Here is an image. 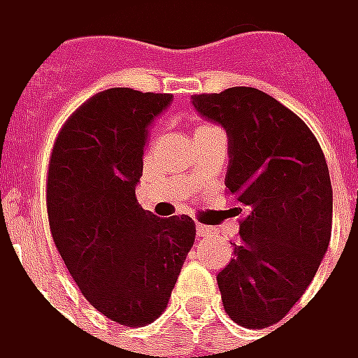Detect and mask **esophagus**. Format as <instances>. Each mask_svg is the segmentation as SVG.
Segmentation results:
<instances>
[{
	"label": "esophagus",
	"instance_id": "obj_1",
	"mask_svg": "<svg viewBox=\"0 0 358 358\" xmlns=\"http://www.w3.org/2000/svg\"><path fill=\"white\" fill-rule=\"evenodd\" d=\"M218 230L215 227H208V224H196V236L199 238H213V236H217Z\"/></svg>",
	"mask_w": 358,
	"mask_h": 358
}]
</instances>
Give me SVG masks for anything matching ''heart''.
I'll use <instances>...</instances> for the list:
<instances>
[{
    "instance_id": "b5f03b06",
    "label": "heart",
    "mask_w": 358,
    "mask_h": 358,
    "mask_svg": "<svg viewBox=\"0 0 358 358\" xmlns=\"http://www.w3.org/2000/svg\"><path fill=\"white\" fill-rule=\"evenodd\" d=\"M201 128H205V126H201Z\"/></svg>"
}]
</instances>
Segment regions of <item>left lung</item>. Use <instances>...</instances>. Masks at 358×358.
Here are the masks:
<instances>
[{
    "mask_svg": "<svg viewBox=\"0 0 358 358\" xmlns=\"http://www.w3.org/2000/svg\"><path fill=\"white\" fill-rule=\"evenodd\" d=\"M193 106L229 134L224 183L242 215L234 258L217 275L224 311L242 327H270L303 296L329 246L325 155L308 124L258 88L195 94Z\"/></svg>",
    "mask_w": 358,
    "mask_h": 358,
    "instance_id": "left-lung-1",
    "label": "left lung"
}]
</instances>
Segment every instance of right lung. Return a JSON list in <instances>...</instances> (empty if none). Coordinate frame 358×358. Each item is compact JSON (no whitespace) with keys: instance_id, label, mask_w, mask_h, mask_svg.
Returning <instances> with one entry per match:
<instances>
[{"instance_id":"obj_1","label":"right lung","mask_w":358,"mask_h":358,"mask_svg":"<svg viewBox=\"0 0 358 358\" xmlns=\"http://www.w3.org/2000/svg\"><path fill=\"white\" fill-rule=\"evenodd\" d=\"M173 94L108 88L76 108L49 159L47 215L55 246L83 296L124 327L162 315L195 242L193 218L143 210L148 126Z\"/></svg>"}]
</instances>
